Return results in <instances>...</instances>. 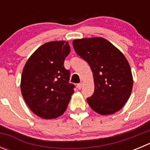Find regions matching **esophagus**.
Masks as SVG:
<instances>
[{"label":"esophagus","instance_id":"34e87169","mask_svg":"<svg viewBox=\"0 0 150 150\" xmlns=\"http://www.w3.org/2000/svg\"><path fill=\"white\" fill-rule=\"evenodd\" d=\"M82 86H83V84H82V83H79V84H77V86H76L78 89H81Z\"/></svg>","mask_w":150,"mask_h":150}]
</instances>
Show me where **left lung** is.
Listing matches in <instances>:
<instances>
[{"label": "left lung", "mask_w": 150, "mask_h": 150, "mask_svg": "<svg viewBox=\"0 0 150 150\" xmlns=\"http://www.w3.org/2000/svg\"><path fill=\"white\" fill-rule=\"evenodd\" d=\"M73 46L93 74L95 91L87 98L90 107L100 115L113 114L121 110L133 87L132 70L125 55L102 38L74 40Z\"/></svg>", "instance_id": "left-lung-1"}]
</instances>
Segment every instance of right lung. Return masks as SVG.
I'll use <instances>...</instances> for the list:
<instances>
[{"instance_id":"right-lung-1","label":"right lung","mask_w":150,"mask_h":150,"mask_svg":"<svg viewBox=\"0 0 150 150\" xmlns=\"http://www.w3.org/2000/svg\"><path fill=\"white\" fill-rule=\"evenodd\" d=\"M71 52L68 42L52 41L40 46L26 62L21 78V91L28 107L45 120L55 119L67 109L74 84L64 62Z\"/></svg>"}]
</instances>
